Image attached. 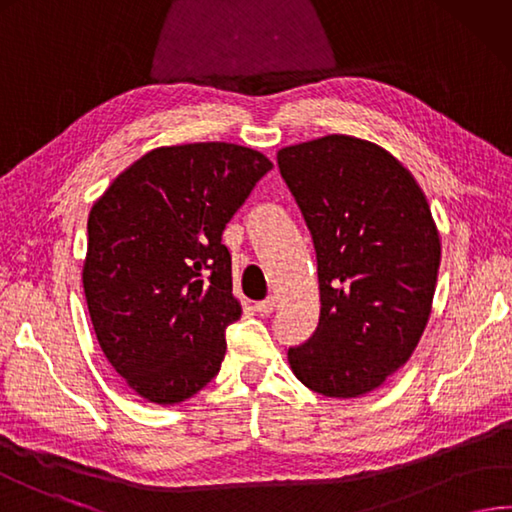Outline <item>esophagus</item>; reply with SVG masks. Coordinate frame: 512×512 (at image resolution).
<instances>
[{
    "label": "esophagus",
    "mask_w": 512,
    "mask_h": 512,
    "mask_svg": "<svg viewBox=\"0 0 512 512\" xmlns=\"http://www.w3.org/2000/svg\"><path fill=\"white\" fill-rule=\"evenodd\" d=\"M274 307H276L274 298H265V301H258V303L254 305V310H256L258 314L267 316V314H272V312H274Z\"/></svg>",
    "instance_id": "esophagus-1"
}]
</instances>
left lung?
<instances>
[{
	"instance_id": "obj_1",
	"label": "left lung",
	"mask_w": 512,
	"mask_h": 512,
	"mask_svg": "<svg viewBox=\"0 0 512 512\" xmlns=\"http://www.w3.org/2000/svg\"><path fill=\"white\" fill-rule=\"evenodd\" d=\"M310 229L321 316L289 347L296 379L356 399L406 363L426 330L441 263L439 229L412 173L368 140L323 136L276 153Z\"/></svg>"
}]
</instances>
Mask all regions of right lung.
Returning a JSON list of instances; mask_svg holds the SVG:
<instances>
[{
  "mask_svg": "<svg viewBox=\"0 0 512 512\" xmlns=\"http://www.w3.org/2000/svg\"><path fill=\"white\" fill-rule=\"evenodd\" d=\"M272 167L231 142L158 147L93 202L86 305L106 361L138 397L176 406L218 374L227 325L243 314L223 231Z\"/></svg>",
  "mask_w": 512,
  "mask_h": 512,
  "instance_id": "obj_1",
  "label": "right lung"
}]
</instances>
